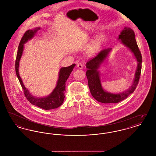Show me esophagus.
<instances>
[{"label":"esophagus","mask_w":156,"mask_h":156,"mask_svg":"<svg viewBox=\"0 0 156 156\" xmlns=\"http://www.w3.org/2000/svg\"><path fill=\"white\" fill-rule=\"evenodd\" d=\"M83 65L81 63H79V64H77V67L79 68V69H82V68H83Z\"/></svg>","instance_id":"obj_1"}]
</instances>
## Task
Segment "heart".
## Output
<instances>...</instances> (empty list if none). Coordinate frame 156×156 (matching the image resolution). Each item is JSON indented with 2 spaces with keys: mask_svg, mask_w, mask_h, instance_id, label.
Masks as SVG:
<instances>
[{
  "mask_svg": "<svg viewBox=\"0 0 156 156\" xmlns=\"http://www.w3.org/2000/svg\"><path fill=\"white\" fill-rule=\"evenodd\" d=\"M104 36L102 34H99L95 37L88 48V53L89 55H95L98 52L101 45L104 41Z\"/></svg>",
  "mask_w": 156,
  "mask_h": 156,
  "instance_id": "1",
  "label": "heart"
}]
</instances>
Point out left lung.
<instances>
[{
  "label": "left lung",
  "instance_id": "left-lung-1",
  "mask_svg": "<svg viewBox=\"0 0 156 156\" xmlns=\"http://www.w3.org/2000/svg\"><path fill=\"white\" fill-rule=\"evenodd\" d=\"M118 40H119L122 44L126 46L133 54L137 62L133 81L129 89L125 91L115 94L108 92L102 87L100 76L101 73L99 69L108 58L112 50V48L102 50L95 58L90 59L87 63V68L88 69L86 75L88 78L90 94L97 101L104 104L118 103L132 94L137 87L141 73L142 57L135 39L133 30L130 27H125L120 32Z\"/></svg>",
  "mask_w": 156,
  "mask_h": 156
}]
</instances>
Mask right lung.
<instances>
[{
  "label": "right lung",
  "mask_w": 156,
  "mask_h": 156,
  "mask_svg": "<svg viewBox=\"0 0 156 156\" xmlns=\"http://www.w3.org/2000/svg\"><path fill=\"white\" fill-rule=\"evenodd\" d=\"M40 29V27H36L33 30H27L22 38L19 45L15 63L16 73L23 89L24 95L30 103L45 110H50L58 108L63 103L64 99L65 98L64 94L66 82L69 75L71 74V72L73 71L75 64H74L69 67H62L60 68L56 87L53 89L52 92L47 97H37L33 96L29 92V90L25 87L22 80L19 75V62L22 56L24 50V44L34 37L37 31Z\"/></svg>",
  "instance_id": "obj_1"
}]
</instances>
